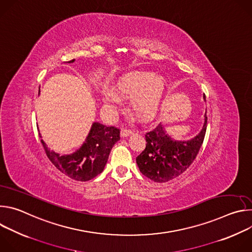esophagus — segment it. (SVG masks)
Listing matches in <instances>:
<instances>
[{
    "mask_svg": "<svg viewBox=\"0 0 252 252\" xmlns=\"http://www.w3.org/2000/svg\"><path fill=\"white\" fill-rule=\"evenodd\" d=\"M130 133H131V130H130V129H127V128H122V129H121V136H122V137L128 136Z\"/></svg>",
    "mask_w": 252,
    "mask_h": 252,
    "instance_id": "obj_1",
    "label": "esophagus"
}]
</instances>
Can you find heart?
I'll return each instance as SVG.
<instances>
[{
	"instance_id": "obj_1",
	"label": "heart",
	"mask_w": 252,
	"mask_h": 252,
	"mask_svg": "<svg viewBox=\"0 0 252 252\" xmlns=\"http://www.w3.org/2000/svg\"><path fill=\"white\" fill-rule=\"evenodd\" d=\"M165 84L159 77L152 74L132 73L123 77L115 86L117 94L124 98H130L131 111L139 118L149 119L158 112ZM103 102L110 107L120 104V98L113 93H105Z\"/></svg>"
}]
</instances>
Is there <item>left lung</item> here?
<instances>
[{
	"mask_svg": "<svg viewBox=\"0 0 252 252\" xmlns=\"http://www.w3.org/2000/svg\"><path fill=\"white\" fill-rule=\"evenodd\" d=\"M206 126L205 117L199 134L189 141L172 140L160 124L147 132L146 149L136 158L140 172L156 183H166L181 175L195 159L204 139Z\"/></svg>",
	"mask_w": 252,
	"mask_h": 252,
	"instance_id": "obj_1",
	"label": "left lung"
}]
</instances>
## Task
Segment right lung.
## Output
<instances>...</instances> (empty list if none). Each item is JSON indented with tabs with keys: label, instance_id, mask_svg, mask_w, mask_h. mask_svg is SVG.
<instances>
[{
	"label": "right lung",
	"instance_id": "1",
	"mask_svg": "<svg viewBox=\"0 0 252 252\" xmlns=\"http://www.w3.org/2000/svg\"><path fill=\"white\" fill-rule=\"evenodd\" d=\"M119 139V128L94 123L83 147L73 155L60 156L48 150L43 139L41 142L48 158L61 172L75 181L87 182L103 170L111 150Z\"/></svg>",
	"mask_w": 252,
	"mask_h": 252
}]
</instances>
